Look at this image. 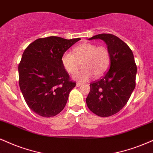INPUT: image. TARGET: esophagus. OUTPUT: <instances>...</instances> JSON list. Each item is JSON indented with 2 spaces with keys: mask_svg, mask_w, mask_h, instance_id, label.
<instances>
[{
  "mask_svg": "<svg viewBox=\"0 0 153 153\" xmlns=\"http://www.w3.org/2000/svg\"><path fill=\"white\" fill-rule=\"evenodd\" d=\"M80 85H82L81 82H77V83H76L77 87H79V86H80Z\"/></svg>",
  "mask_w": 153,
  "mask_h": 153,
  "instance_id": "1",
  "label": "esophagus"
}]
</instances>
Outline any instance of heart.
Segmentation results:
<instances>
[{
	"label": "heart",
	"mask_w": 153,
	"mask_h": 153,
	"mask_svg": "<svg viewBox=\"0 0 153 153\" xmlns=\"http://www.w3.org/2000/svg\"><path fill=\"white\" fill-rule=\"evenodd\" d=\"M82 62L81 71L75 72ZM61 62L63 68L73 78L78 81H85L94 75L95 78L102 76L108 71L110 62L108 49L103 45H97L93 43H82L73 49V53L65 52L62 54Z\"/></svg>",
	"instance_id": "obj_1"
}]
</instances>
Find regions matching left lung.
Instances as JSON below:
<instances>
[{"label":"left lung","mask_w":153,"mask_h":153,"mask_svg":"<svg viewBox=\"0 0 153 153\" xmlns=\"http://www.w3.org/2000/svg\"><path fill=\"white\" fill-rule=\"evenodd\" d=\"M102 40L110 55L109 70L99 80L90 84L86 103L91 111L100 117H109L126 105L135 87L137 73L131 49L118 37L96 35L88 40Z\"/></svg>","instance_id":"left-lung-1"}]
</instances>
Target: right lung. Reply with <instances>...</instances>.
I'll return each mask as SVG.
<instances>
[{"instance_id": "obj_1", "label": "right lung", "mask_w": 153, "mask_h": 153, "mask_svg": "<svg viewBox=\"0 0 153 153\" xmlns=\"http://www.w3.org/2000/svg\"><path fill=\"white\" fill-rule=\"evenodd\" d=\"M80 38H38L25 48L18 65L19 86L29 108L42 117L63 110L76 82L61 62L62 54Z\"/></svg>"}]
</instances>
